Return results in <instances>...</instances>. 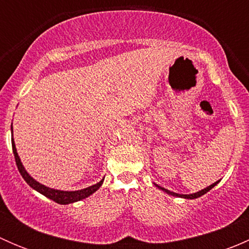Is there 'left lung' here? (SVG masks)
Segmentation results:
<instances>
[{
  "label": "left lung",
  "mask_w": 249,
  "mask_h": 249,
  "mask_svg": "<svg viewBox=\"0 0 249 249\" xmlns=\"http://www.w3.org/2000/svg\"><path fill=\"white\" fill-rule=\"evenodd\" d=\"M219 182H220V179L217 180V182H214V183H213V184H211V185H208V187H206L205 189L199 190V192H196V193H193V194H178V193H173V192H171V190L165 189V188L160 187V185L155 184V183H153V184H154L155 187L158 188V189L162 190V192H164V193H166V194H169V195H172V196H177V197H182V199L193 200V199H197V197H200V196H202V195H205L206 193L210 192V190L212 189L213 187H215V185H217Z\"/></svg>",
  "instance_id": "obj_1"
}]
</instances>
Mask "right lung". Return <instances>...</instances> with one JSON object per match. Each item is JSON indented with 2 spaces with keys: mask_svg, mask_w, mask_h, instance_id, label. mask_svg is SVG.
Listing matches in <instances>:
<instances>
[{
  "mask_svg": "<svg viewBox=\"0 0 249 249\" xmlns=\"http://www.w3.org/2000/svg\"><path fill=\"white\" fill-rule=\"evenodd\" d=\"M11 130H12V148H13V154H14V158H16L17 166H18V170H19L20 175L22 176L25 182H26L32 189L38 192L39 194L44 195V196L48 197V199L53 200V201H55L56 203H60V205H69V203L80 201V200L90 196V195L94 194V193L101 187L102 183H104L105 178H102V179L100 180V182H97L96 184L90 185V187L84 188V189H80V190H59V189H55V188H50V187H47V185L42 184V183H39L38 180H36L34 177L30 176V173L26 171V169H25L24 165H22L21 160H20V157L19 154H18L17 148H16V142H14V139H13V123H12Z\"/></svg>",
  "mask_w": 249,
  "mask_h": 249,
  "instance_id": "add662e5",
  "label": "right lung"
}]
</instances>
